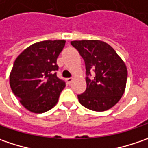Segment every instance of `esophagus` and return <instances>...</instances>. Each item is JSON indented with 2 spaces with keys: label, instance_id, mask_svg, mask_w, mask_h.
Wrapping results in <instances>:
<instances>
[{
  "label": "esophagus",
  "instance_id": "obj_1",
  "mask_svg": "<svg viewBox=\"0 0 148 148\" xmlns=\"http://www.w3.org/2000/svg\"><path fill=\"white\" fill-rule=\"evenodd\" d=\"M72 81H73L72 78H67V79H66V83H67L68 85H70V84L72 82Z\"/></svg>",
  "mask_w": 148,
  "mask_h": 148
}]
</instances>
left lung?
<instances>
[{
  "mask_svg": "<svg viewBox=\"0 0 148 148\" xmlns=\"http://www.w3.org/2000/svg\"><path fill=\"white\" fill-rule=\"evenodd\" d=\"M71 44L85 61L86 74L90 70L95 72L93 79L86 78V90L77 95L79 102L93 111L111 109L125 91L128 70L124 62L110 45L100 40H75Z\"/></svg>",
  "mask_w": 148,
  "mask_h": 148,
  "instance_id": "left-lung-1",
  "label": "left lung"
}]
</instances>
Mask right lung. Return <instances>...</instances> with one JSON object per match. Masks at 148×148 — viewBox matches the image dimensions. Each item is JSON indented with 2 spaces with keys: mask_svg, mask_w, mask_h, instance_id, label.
Returning <instances> with one entry per match:
<instances>
[{
  "mask_svg": "<svg viewBox=\"0 0 148 148\" xmlns=\"http://www.w3.org/2000/svg\"><path fill=\"white\" fill-rule=\"evenodd\" d=\"M65 40L34 43L17 57L10 73V86L26 110L42 114L57 105L65 82L57 77V58Z\"/></svg>",
  "mask_w": 148,
  "mask_h": 148,
  "instance_id": "1",
  "label": "right lung"
}]
</instances>
